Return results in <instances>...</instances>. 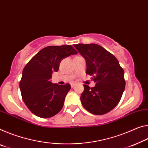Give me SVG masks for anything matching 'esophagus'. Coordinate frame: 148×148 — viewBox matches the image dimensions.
<instances>
[{
  "mask_svg": "<svg viewBox=\"0 0 148 148\" xmlns=\"http://www.w3.org/2000/svg\"><path fill=\"white\" fill-rule=\"evenodd\" d=\"M76 85V83H72V84H71V87H72V88H73Z\"/></svg>",
  "mask_w": 148,
  "mask_h": 148,
  "instance_id": "obj_1",
  "label": "esophagus"
}]
</instances>
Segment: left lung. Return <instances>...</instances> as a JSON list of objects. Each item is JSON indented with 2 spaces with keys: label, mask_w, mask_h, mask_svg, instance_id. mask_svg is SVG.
Listing matches in <instances>:
<instances>
[{
  "label": "left lung",
  "mask_w": 148,
  "mask_h": 148,
  "mask_svg": "<svg viewBox=\"0 0 148 148\" xmlns=\"http://www.w3.org/2000/svg\"><path fill=\"white\" fill-rule=\"evenodd\" d=\"M74 47L85 58L86 74L92 76L95 83L93 88L84 85L82 104L92 114L107 113L118 105L125 90L123 69L116 58L99 45L76 44Z\"/></svg>",
  "instance_id": "left-lung-1"
}]
</instances>
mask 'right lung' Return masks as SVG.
I'll return each mask as SVG.
<instances>
[{"mask_svg": "<svg viewBox=\"0 0 148 148\" xmlns=\"http://www.w3.org/2000/svg\"><path fill=\"white\" fill-rule=\"evenodd\" d=\"M77 53L71 45L46 47L25 65L20 88L23 102L35 115L50 118L62 109L71 86L53 84L51 79L62 59Z\"/></svg>", "mask_w": 148, "mask_h": 148, "instance_id": "1", "label": "right lung"}]
</instances>
